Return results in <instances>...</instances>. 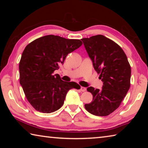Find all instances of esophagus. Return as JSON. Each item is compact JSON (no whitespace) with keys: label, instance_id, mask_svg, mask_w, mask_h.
I'll return each mask as SVG.
<instances>
[{"label":"esophagus","instance_id":"obj_1","mask_svg":"<svg viewBox=\"0 0 148 148\" xmlns=\"http://www.w3.org/2000/svg\"><path fill=\"white\" fill-rule=\"evenodd\" d=\"M80 90H81V91L84 92V91H86V87H81V89H80Z\"/></svg>","mask_w":148,"mask_h":148}]
</instances>
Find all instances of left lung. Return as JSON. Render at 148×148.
Returning a JSON list of instances; mask_svg holds the SVG:
<instances>
[{"label":"left lung","instance_id":"obj_1","mask_svg":"<svg viewBox=\"0 0 148 148\" xmlns=\"http://www.w3.org/2000/svg\"><path fill=\"white\" fill-rule=\"evenodd\" d=\"M99 79L102 89L89 87L92 101L85 104L89 113L106 116L118 108L130 88L131 69L125 52L118 44L103 35L82 39Z\"/></svg>","mask_w":148,"mask_h":148}]
</instances>
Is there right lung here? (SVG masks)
Listing matches in <instances>:
<instances>
[{
	"label": "right lung",
	"mask_w": 148,
	"mask_h": 148,
	"mask_svg": "<svg viewBox=\"0 0 148 148\" xmlns=\"http://www.w3.org/2000/svg\"><path fill=\"white\" fill-rule=\"evenodd\" d=\"M82 45L80 40L46 35L25 47L19 65V82L27 101L37 111H57L70 89H80L76 82L62 81L53 72L64 63L67 55Z\"/></svg>",
	"instance_id": "obj_1"
}]
</instances>
